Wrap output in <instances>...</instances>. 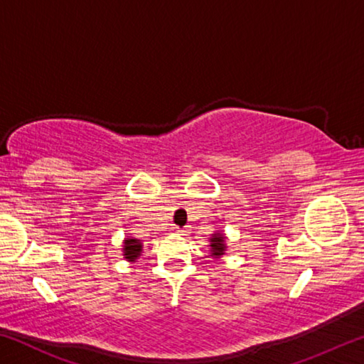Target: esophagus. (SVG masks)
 I'll return each instance as SVG.
<instances>
[{"label":"esophagus","mask_w":364,"mask_h":364,"mask_svg":"<svg viewBox=\"0 0 364 364\" xmlns=\"http://www.w3.org/2000/svg\"><path fill=\"white\" fill-rule=\"evenodd\" d=\"M175 232H176V234H181V236H184V234L188 232V230H184V228H175Z\"/></svg>","instance_id":"1"}]
</instances>
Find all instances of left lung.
<instances>
[{
    "mask_svg": "<svg viewBox=\"0 0 364 364\" xmlns=\"http://www.w3.org/2000/svg\"><path fill=\"white\" fill-rule=\"evenodd\" d=\"M223 234H213L212 239H210V247H212V255L218 257V255H223L225 252V242H223Z\"/></svg>",
    "mask_w": 364,
    "mask_h": 364,
    "instance_id": "obj_1",
    "label": "left lung"
}]
</instances>
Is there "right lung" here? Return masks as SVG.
Segmentation results:
<instances>
[{"instance_id": "right-lung-1", "label": "right lung", "mask_w": 364, "mask_h": 364, "mask_svg": "<svg viewBox=\"0 0 364 364\" xmlns=\"http://www.w3.org/2000/svg\"><path fill=\"white\" fill-rule=\"evenodd\" d=\"M123 245H125V249H123L125 250V258H128L130 262L136 260V258L141 255V242L138 239H125Z\"/></svg>"}]
</instances>
